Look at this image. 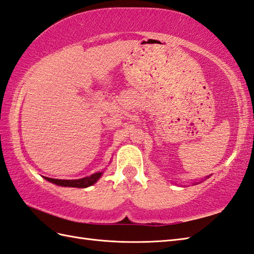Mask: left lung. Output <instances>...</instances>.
Returning a JSON list of instances; mask_svg holds the SVG:
<instances>
[{
    "label": "left lung",
    "instance_id": "obj_1",
    "mask_svg": "<svg viewBox=\"0 0 254 254\" xmlns=\"http://www.w3.org/2000/svg\"><path fill=\"white\" fill-rule=\"evenodd\" d=\"M195 183H196V182H195Z\"/></svg>",
    "mask_w": 254,
    "mask_h": 254
}]
</instances>
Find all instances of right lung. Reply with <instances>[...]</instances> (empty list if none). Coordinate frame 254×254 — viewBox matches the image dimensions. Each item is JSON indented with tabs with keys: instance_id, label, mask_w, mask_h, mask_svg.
<instances>
[{
	"instance_id": "right-lung-1",
	"label": "right lung",
	"mask_w": 254,
	"mask_h": 254,
	"mask_svg": "<svg viewBox=\"0 0 254 254\" xmlns=\"http://www.w3.org/2000/svg\"><path fill=\"white\" fill-rule=\"evenodd\" d=\"M104 175V170L95 172V174L90 175L88 177L82 178V179H75V180H62V179H52V178L44 177L47 181L51 183H55L57 186L60 187H71V188H88L90 186L95 185L98 181L101 176Z\"/></svg>"
}]
</instances>
